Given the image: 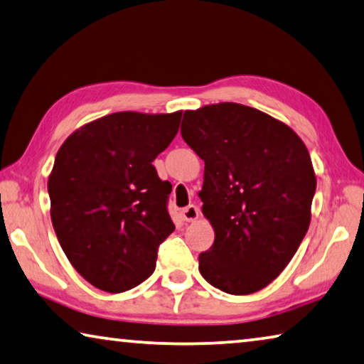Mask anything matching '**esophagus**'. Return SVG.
Masks as SVG:
<instances>
[{
    "label": "esophagus",
    "instance_id": "1",
    "mask_svg": "<svg viewBox=\"0 0 364 364\" xmlns=\"http://www.w3.org/2000/svg\"><path fill=\"white\" fill-rule=\"evenodd\" d=\"M199 217V209L194 204L184 207L181 210V218L184 222H194Z\"/></svg>",
    "mask_w": 364,
    "mask_h": 364
}]
</instances>
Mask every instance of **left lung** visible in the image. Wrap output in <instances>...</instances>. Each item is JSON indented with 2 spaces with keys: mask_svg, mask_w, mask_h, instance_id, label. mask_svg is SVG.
<instances>
[{
  "mask_svg": "<svg viewBox=\"0 0 364 364\" xmlns=\"http://www.w3.org/2000/svg\"><path fill=\"white\" fill-rule=\"evenodd\" d=\"M184 142L204 160L199 193L215 240L200 275L230 295H250L280 275L308 232L316 176L287 124L240 103L184 112Z\"/></svg>",
  "mask_w": 364,
  "mask_h": 364,
  "instance_id": "8db88e82",
  "label": "left lung"
}]
</instances>
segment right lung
Masks as SVG:
<instances>
[{
  "label": "right lung",
  "instance_id": "add662e5",
  "mask_svg": "<svg viewBox=\"0 0 364 364\" xmlns=\"http://www.w3.org/2000/svg\"><path fill=\"white\" fill-rule=\"evenodd\" d=\"M181 112H119L73 132L48 178L51 222L74 269L97 288L121 293L154 274L173 233L171 184L152 161L170 146Z\"/></svg>",
  "mask_w": 364,
  "mask_h": 364
}]
</instances>
